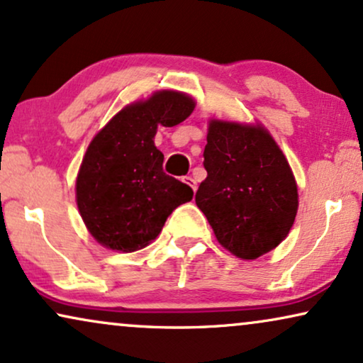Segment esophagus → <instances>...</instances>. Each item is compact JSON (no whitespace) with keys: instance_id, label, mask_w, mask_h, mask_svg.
I'll list each match as a JSON object with an SVG mask.
<instances>
[{"instance_id":"obj_1","label":"esophagus","mask_w":363,"mask_h":363,"mask_svg":"<svg viewBox=\"0 0 363 363\" xmlns=\"http://www.w3.org/2000/svg\"><path fill=\"white\" fill-rule=\"evenodd\" d=\"M183 182H185L186 185L190 186L193 191H196V182H195V178H193V177H185V178H183Z\"/></svg>"}]
</instances>
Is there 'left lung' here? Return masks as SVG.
<instances>
[{"instance_id": "8db88e82", "label": "left lung", "mask_w": 363, "mask_h": 363, "mask_svg": "<svg viewBox=\"0 0 363 363\" xmlns=\"http://www.w3.org/2000/svg\"><path fill=\"white\" fill-rule=\"evenodd\" d=\"M203 158L195 201L220 245L243 260L274 250L295 222L298 191L272 135L260 125L211 120Z\"/></svg>"}]
</instances>
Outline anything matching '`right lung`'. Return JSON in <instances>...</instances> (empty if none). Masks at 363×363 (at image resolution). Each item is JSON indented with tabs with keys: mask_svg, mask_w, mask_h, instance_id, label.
<instances>
[{
	"mask_svg": "<svg viewBox=\"0 0 363 363\" xmlns=\"http://www.w3.org/2000/svg\"><path fill=\"white\" fill-rule=\"evenodd\" d=\"M193 108L185 93L157 91L125 106L91 140L77 178V203L103 247L126 253L147 247L172 211L193 199L190 186L163 172L153 141L158 125L182 123Z\"/></svg>",
	"mask_w": 363,
	"mask_h": 363,
	"instance_id": "obj_1",
	"label": "right lung"
}]
</instances>
